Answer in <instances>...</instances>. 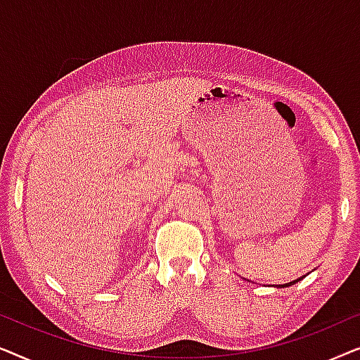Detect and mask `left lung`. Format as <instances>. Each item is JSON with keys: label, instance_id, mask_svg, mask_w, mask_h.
<instances>
[{"label": "left lung", "instance_id": "8db88e82", "mask_svg": "<svg viewBox=\"0 0 360 360\" xmlns=\"http://www.w3.org/2000/svg\"><path fill=\"white\" fill-rule=\"evenodd\" d=\"M298 280H302V278H297V280H293V282H290V283H283V285H275V287H277V288H285V287H290V285L297 283Z\"/></svg>", "mask_w": 360, "mask_h": 360}]
</instances>
